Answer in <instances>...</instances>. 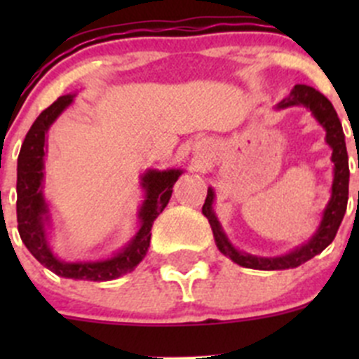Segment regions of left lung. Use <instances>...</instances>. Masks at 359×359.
Returning a JSON list of instances; mask_svg holds the SVG:
<instances>
[{
	"label": "left lung",
	"instance_id": "left-lung-1",
	"mask_svg": "<svg viewBox=\"0 0 359 359\" xmlns=\"http://www.w3.org/2000/svg\"><path fill=\"white\" fill-rule=\"evenodd\" d=\"M293 106H302L307 111H311L314 119L327 132L325 140L330 146L332 163H334V182H332L330 200H328L323 213H321V220L316 233L306 243L290 250L288 253H283V255L259 257L247 252H241V250H238L231 243L227 234L224 233L222 224L219 222V217L213 212L215 191H213V187H208L205 205H203V215L208 219L210 227L213 231V238H215L217 248L241 267H250V269L259 271H281L299 267L300 264L307 262L314 255L323 252L334 241L340 222L344 219V213H346L347 198H349V158H347L346 137H344V130L342 125H340L339 116H337L330 100L323 93H320L318 90L306 85L293 86L290 95L281 100L280 104H276L274 109L280 111Z\"/></svg>",
	"mask_w": 359,
	"mask_h": 359
}]
</instances>
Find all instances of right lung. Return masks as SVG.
<instances>
[{"instance_id": "1", "label": "right lung", "mask_w": 359, "mask_h": 359, "mask_svg": "<svg viewBox=\"0 0 359 359\" xmlns=\"http://www.w3.org/2000/svg\"><path fill=\"white\" fill-rule=\"evenodd\" d=\"M76 93L59 97L50 107H46L36 118L25 135L17 159V222L22 243L27 247L39 264L60 278L83 281H111L132 273L146 257L151 243V227L159 213L168 205L173 184L184 170H146L140 175V187L144 191V201L139 206L137 219L139 229L135 236L112 257L100 260H78L66 262L59 259L50 247L52 233V213L43 194L45 184V156L46 133L55 119L74 102Z\"/></svg>"}]
</instances>
